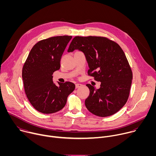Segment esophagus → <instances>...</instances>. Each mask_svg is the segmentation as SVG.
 Wrapping results in <instances>:
<instances>
[{"label":"esophagus","instance_id":"1","mask_svg":"<svg viewBox=\"0 0 156 156\" xmlns=\"http://www.w3.org/2000/svg\"><path fill=\"white\" fill-rule=\"evenodd\" d=\"M81 86H82V84H81L77 83V84H75V87H76V88H78V87H81Z\"/></svg>","mask_w":156,"mask_h":156}]
</instances>
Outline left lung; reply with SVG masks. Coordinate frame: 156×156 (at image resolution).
I'll return each instance as SVG.
<instances>
[{
	"label": "left lung",
	"mask_w": 156,
	"mask_h": 156,
	"mask_svg": "<svg viewBox=\"0 0 156 156\" xmlns=\"http://www.w3.org/2000/svg\"><path fill=\"white\" fill-rule=\"evenodd\" d=\"M78 49L85 55L90 69L88 75L101 83L96 89L90 84L85 105L99 117H108L119 111L129 94L133 73L126 55L117 43L99 36H76L68 52Z\"/></svg>",
	"instance_id": "1"
}]
</instances>
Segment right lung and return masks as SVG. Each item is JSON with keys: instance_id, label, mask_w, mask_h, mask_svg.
<instances>
[{"instance_id": "1", "label": "right lung", "mask_w": 156, "mask_h": 156, "mask_svg": "<svg viewBox=\"0 0 156 156\" xmlns=\"http://www.w3.org/2000/svg\"><path fill=\"white\" fill-rule=\"evenodd\" d=\"M71 36L43 39L31 49L22 70L25 91L33 107L43 114H52L62 109L75 90L72 82H53V73L60 68L62 54Z\"/></svg>"}]
</instances>
